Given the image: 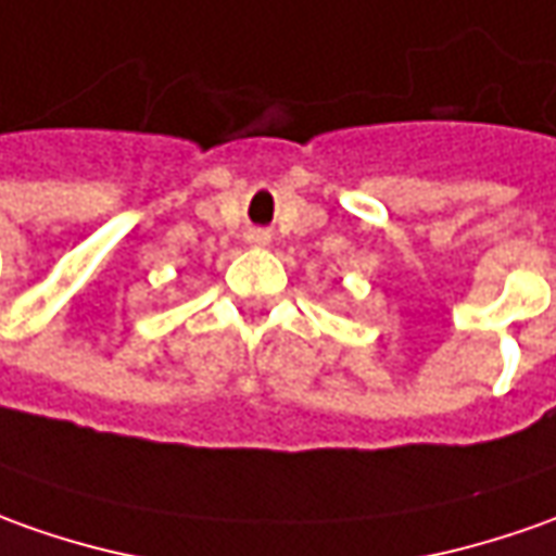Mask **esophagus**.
<instances>
[{
	"label": "esophagus",
	"mask_w": 556,
	"mask_h": 556,
	"mask_svg": "<svg viewBox=\"0 0 556 556\" xmlns=\"http://www.w3.org/2000/svg\"><path fill=\"white\" fill-rule=\"evenodd\" d=\"M249 240H252V243H258V247H264V243H267V233H264V230H252V237H249Z\"/></svg>",
	"instance_id": "esophagus-1"
}]
</instances>
